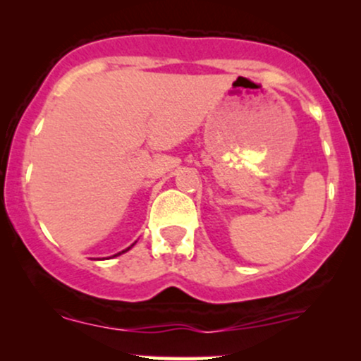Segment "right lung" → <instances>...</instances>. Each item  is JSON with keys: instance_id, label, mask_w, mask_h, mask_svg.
I'll list each match as a JSON object with an SVG mask.
<instances>
[{"instance_id": "obj_1", "label": "right lung", "mask_w": 361, "mask_h": 361, "mask_svg": "<svg viewBox=\"0 0 361 361\" xmlns=\"http://www.w3.org/2000/svg\"><path fill=\"white\" fill-rule=\"evenodd\" d=\"M132 246H134V244H132ZM132 246H130V247H132ZM130 247H127V250H123L122 252H126V251H128V250H130ZM122 252H117V255H114V256H118V255H122Z\"/></svg>"}]
</instances>
